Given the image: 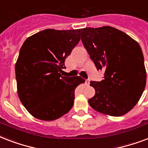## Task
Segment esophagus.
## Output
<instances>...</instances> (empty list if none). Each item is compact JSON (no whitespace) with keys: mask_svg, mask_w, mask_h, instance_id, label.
Masks as SVG:
<instances>
[{"mask_svg":"<svg viewBox=\"0 0 148 148\" xmlns=\"http://www.w3.org/2000/svg\"><path fill=\"white\" fill-rule=\"evenodd\" d=\"M85 84L87 86L89 85V84H90V81H89V80H86V81H85Z\"/></svg>","mask_w":148,"mask_h":148,"instance_id":"1","label":"esophagus"}]
</instances>
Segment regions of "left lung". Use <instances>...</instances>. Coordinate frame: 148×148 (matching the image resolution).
I'll list each match as a JSON object with an SVG mask.
<instances>
[{
	"label": "left lung",
	"mask_w": 148,
	"mask_h": 148,
	"mask_svg": "<svg viewBox=\"0 0 148 148\" xmlns=\"http://www.w3.org/2000/svg\"><path fill=\"white\" fill-rule=\"evenodd\" d=\"M81 40L103 80L90 81L95 95L88 100L98 112L125 114L138 103L146 85L142 50L137 41L110 26L81 29Z\"/></svg>",
	"instance_id": "obj_1"
}]
</instances>
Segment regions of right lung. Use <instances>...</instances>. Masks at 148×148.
I'll use <instances>...</instances> for the list:
<instances>
[{"label": "right lung", "mask_w": 148, "mask_h": 148, "mask_svg": "<svg viewBox=\"0 0 148 148\" xmlns=\"http://www.w3.org/2000/svg\"><path fill=\"white\" fill-rule=\"evenodd\" d=\"M81 40V29H46L27 38L15 65L17 93L36 118L53 121L69 111L81 77L62 76L64 61Z\"/></svg>", "instance_id": "1"}]
</instances>
